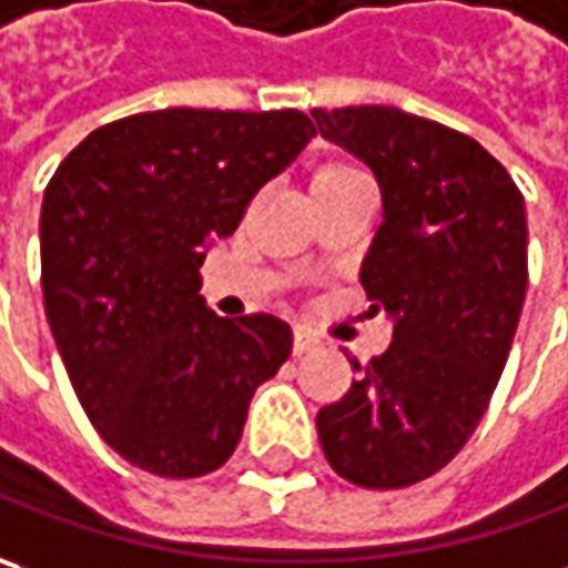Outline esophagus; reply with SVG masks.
Returning <instances> with one entry per match:
<instances>
[{
    "instance_id": "obj_1",
    "label": "esophagus",
    "mask_w": 568,
    "mask_h": 568,
    "mask_svg": "<svg viewBox=\"0 0 568 568\" xmlns=\"http://www.w3.org/2000/svg\"><path fill=\"white\" fill-rule=\"evenodd\" d=\"M314 349H321V339L314 336L305 327H295V336H292V353L295 356H305V353H314Z\"/></svg>"
}]
</instances>
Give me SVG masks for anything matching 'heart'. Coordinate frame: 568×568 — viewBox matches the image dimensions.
<instances>
[{
	"label": "heart",
	"instance_id": "obj_1",
	"mask_svg": "<svg viewBox=\"0 0 568 568\" xmlns=\"http://www.w3.org/2000/svg\"><path fill=\"white\" fill-rule=\"evenodd\" d=\"M362 178H365V174L358 171L353 161L331 159L314 171V178H311V193H314V190H333V186L353 184V181H362Z\"/></svg>",
	"mask_w": 568,
	"mask_h": 568
}]
</instances>
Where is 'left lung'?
<instances>
[{"mask_svg":"<svg viewBox=\"0 0 568 568\" xmlns=\"http://www.w3.org/2000/svg\"><path fill=\"white\" fill-rule=\"evenodd\" d=\"M321 136L365 161L384 219L358 283L394 317L382 356L317 413L331 467L365 489L429 480L467 445L506 368L528 288L525 196L477 139L426 116L314 108Z\"/></svg>","mask_w":568,"mask_h":568,"instance_id":"left-lung-1","label":"left lung"}]
</instances>
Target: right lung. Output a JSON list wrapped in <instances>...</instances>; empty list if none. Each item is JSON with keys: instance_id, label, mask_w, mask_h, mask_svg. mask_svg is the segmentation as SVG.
<instances>
[{"instance_id": "right-lung-1", "label": "right lung", "mask_w": 568, "mask_h": 568, "mask_svg": "<svg viewBox=\"0 0 568 568\" xmlns=\"http://www.w3.org/2000/svg\"><path fill=\"white\" fill-rule=\"evenodd\" d=\"M311 136L302 111L133 113L88 133L50 178L47 321L91 426L139 470H219L254 390L292 353L273 314L215 317L200 266Z\"/></svg>"}]
</instances>
